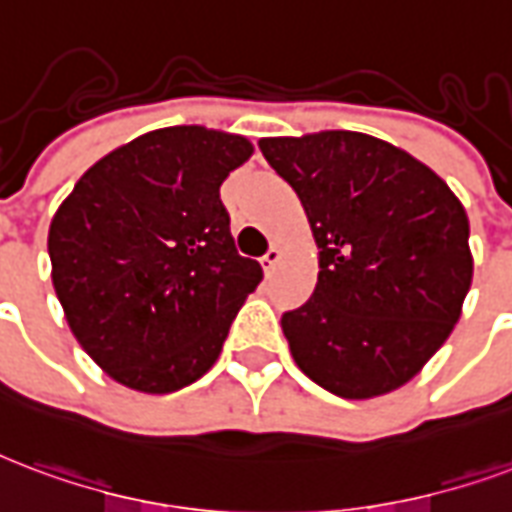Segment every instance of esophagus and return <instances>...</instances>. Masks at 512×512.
<instances>
[{
	"mask_svg": "<svg viewBox=\"0 0 512 512\" xmlns=\"http://www.w3.org/2000/svg\"><path fill=\"white\" fill-rule=\"evenodd\" d=\"M260 263H263V268H266V274L271 276L276 271V266L282 263V249H279V246H274V249H268V255L263 257Z\"/></svg>",
	"mask_w": 512,
	"mask_h": 512,
	"instance_id": "esophagus-1",
	"label": "esophagus"
}]
</instances>
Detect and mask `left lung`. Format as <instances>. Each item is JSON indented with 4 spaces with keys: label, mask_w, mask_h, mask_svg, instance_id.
Segmentation results:
<instances>
[{
    "label": "left lung",
    "mask_w": 512,
    "mask_h": 512,
    "mask_svg": "<svg viewBox=\"0 0 512 512\" xmlns=\"http://www.w3.org/2000/svg\"><path fill=\"white\" fill-rule=\"evenodd\" d=\"M260 151L298 192L320 249L312 298L282 317L293 361L342 399L396 391L445 344L472 285L461 200L363 132L263 138Z\"/></svg>",
    "instance_id": "left-lung-1"
}]
</instances>
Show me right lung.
<instances>
[{"label": "right lung", "instance_id": "add662e5", "mask_svg": "<svg viewBox=\"0 0 512 512\" xmlns=\"http://www.w3.org/2000/svg\"><path fill=\"white\" fill-rule=\"evenodd\" d=\"M252 151L244 135L200 124L151 130L94 162L56 208L48 255L64 320L124 388L200 380L260 285L219 200Z\"/></svg>", "mask_w": 512, "mask_h": 512}]
</instances>
